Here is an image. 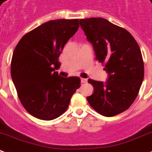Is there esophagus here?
<instances>
[{
	"label": "esophagus",
	"instance_id": "1",
	"mask_svg": "<svg viewBox=\"0 0 152 152\" xmlns=\"http://www.w3.org/2000/svg\"><path fill=\"white\" fill-rule=\"evenodd\" d=\"M87 79H85V78H80V82L82 84H85V83H87Z\"/></svg>",
	"mask_w": 152,
	"mask_h": 152
}]
</instances>
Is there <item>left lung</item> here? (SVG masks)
I'll list each match as a JSON object with an SVG mask.
<instances>
[{
    "label": "left lung",
    "instance_id": "left-lung-1",
    "mask_svg": "<svg viewBox=\"0 0 152 152\" xmlns=\"http://www.w3.org/2000/svg\"><path fill=\"white\" fill-rule=\"evenodd\" d=\"M80 25L92 43L96 59L104 64L107 81L88 79L94 92L87 100L105 117L124 112L138 96L144 77V65L139 45L127 30L102 18L80 19Z\"/></svg>",
    "mask_w": 152,
    "mask_h": 152
}]
</instances>
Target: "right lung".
Wrapping results in <instances>:
<instances>
[{
	"instance_id": "add662e5",
	"label": "right lung",
	"mask_w": 152,
	"mask_h": 152,
	"mask_svg": "<svg viewBox=\"0 0 152 152\" xmlns=\"http://www.w3.org/2000/svg\"><path fill=\"white\" fill-rule=\"evenodd\" d=\"M79 26L78 19L49 21L25 34L14 49L11 77L22 105L37 118L62 115L80 86L79 77L64 78L56 72L64 45Z\"/></svg>"
}]
</instances>
